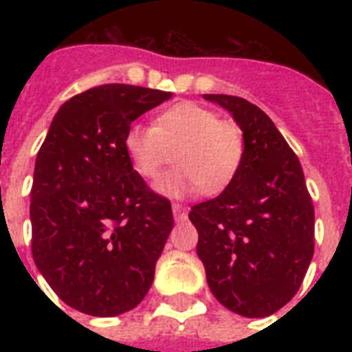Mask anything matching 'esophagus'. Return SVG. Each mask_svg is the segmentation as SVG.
I'll return each instance as SVG.
<instances>
[{"label": "esophagus", "instance_id": "1", "mask_svg": "<svg viewBox=\"0 0 352 352\" xmlns=\"http://www.w3.org/2000/svg\"><path fill=\"white\" fill-rule=\"evenodd\" d=\"M173 217L175 221H184L188 217L186 206H182V204H173Z\"/></svg>", "mask_w": 352, "mask_h": 352}]
</instances>
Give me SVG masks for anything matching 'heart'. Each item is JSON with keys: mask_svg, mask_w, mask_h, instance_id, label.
<instances>
[{"mask_svg": "<svg viewBox=\"0 0 352 352\" xmlns=\"http://www.w3.org/2000/svg\"><path fill=\"white\" fill-rule=\"evenodd\" d=\"M124 149L133 170L144 181H157L171 160L177 168L159 182V192L184 197L201 188L219 193L235 179L243 157L241 127L195 102L166 107L153 126L133 124L124 135Z\"/></svg>", "mask_w": 352, "mask_h": 352, "instance_id": "heart-1", "label": "heart"}]
</instances>
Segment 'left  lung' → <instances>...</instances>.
I'll return each mask as SVG.
<instances>
[{
	"label": "left lung",
	"instance_id": "left-lung-1",
	"mask_svg": "<svg viewBox=\"0 0 352 352\" xmlns=\"http://www.w3.org/2000/svg\"><path fill=\"white\" fill-rule=\"evenodd\" d=\"M203 96L234 117L245 157L223 193L192 206L197 256L221 305L246 318L270 316L294 298L314 254L305 175L267 113L239 96Z\"/></svg>",
	"mask_w": 352,
	"mask_h": 352
}]
</instances>
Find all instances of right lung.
Masks as SVG:
<instances>
[{"mask_svg":"<svg viewBox=\"0 0 352 352\" xmlns=\"http://www.w3.org/2000/svg\"><path fill=\"white\" fill-rule=\"evenodd\" d=\"M170 98L126 84L84 91L58 109L38 151L32 257L58 298L84 314H124L153 283L173 214L133 170L124 135Z\"/></svg>","mask_w":352,"mask_h":352,"instance_id":"add662e5","label":"right lung"}]
</instances>
